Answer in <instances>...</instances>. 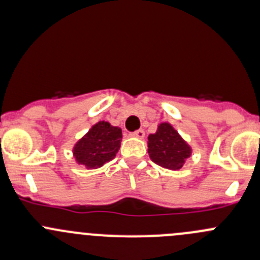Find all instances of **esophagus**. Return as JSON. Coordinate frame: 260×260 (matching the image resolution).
<instances>
[{
  "label": "esophagus",
  "mask_w": 260,
  "mask_h": 260,
  "mask_svg": "<svg viewBox=\"0 0 260 260\" xmlns=\"http://www.w3.org/2000/svg\"><path fill=\"white\" fill-rule=\"evenodd\" d=\"M131 136H132V137H136V138H143L145 137V131L143 129L135 131V132L131 133Z\"/></svg>",
  "instance_id": "1"
}]
</instances>
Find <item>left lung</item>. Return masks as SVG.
<instances>
[{
	"instance_id": "left-lung-1",
	"label": "left lung",
	"mask_w": 260,
	"mask_h": 260,
	"mask_svg": "<svg viewBox=\"0 0 260 260\" xmlns=\"http://www.w3.org/2000/svg\"><path fill=\"white\" fill-rule=\"evenodd\" d=\"M148 154L154 164L180 170L190 157L191 148L169 123H161L154 135L148 136Z\"/></svg>"
}]
</instances>
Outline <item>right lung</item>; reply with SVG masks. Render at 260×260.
Returning <instances> with one entry per match:
<instances>
[{"label": "right lung", "instance_id": "add662e5", "mask_svg": "<svg viewBox=\"0 0 260 260\" xmlns=\"http://www.w3.org/2000/svg\"><path fill=\"white\" fill-rule=\"evenodd\" d=\"M122 129L108 122H98L73 149L78 164L86 169H98L114 158L120 147Z\"/></svg>", "mask_w": 260, "mask_h": 260}]
</instances>
